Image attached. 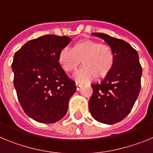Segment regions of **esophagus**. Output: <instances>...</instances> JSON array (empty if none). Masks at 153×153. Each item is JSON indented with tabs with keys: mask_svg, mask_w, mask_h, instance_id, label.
<instances>
[{
	"mask_svg": "<svg viewBox=\"0 0 153 153\" xmlns=\"http://www.w3.org/2000/svg\"><path fill=\"white\" fill-rule=\"evenodd\" d=\"M81 86H82L81 84H79V83H76V90H77V91H79V90H80Z\"/></svg>",
	"mask_w": 153,
	"mask_h": 153,
	"instance_id": "esophagus-1",
	"label": "esophagus"
}]
</instances>
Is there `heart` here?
I'll list each match as a JSON object with an SVG mask.
<instances>
[{
    "label": "heart",
    "mask_w": 153,
    "mask_h": 153,
    "mask_svg": "<svg viewBox=\"0 0 153 153\" xmlns=\"http://www.w3.org/2000/svg\"><path fill=\"white\" fill-rule=\"evenodd\" d=\"M85 67L74 74L77 83H89L99 77H106L111 72L114 55L106 44L90 39L81 40L74 48L66 47L59 53V62L67 71H74L82 63Z\"/></svg>",
    "instance_id": "obj_1"
}]
</instances>
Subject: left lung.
Masks as SVG:
<instances>
[{
    "mask_svg": "<svg viewBox=\"0 0 153 153\" xmlns=\"http://www.w3.org/2000/svg\"><path fill=\"white\" fill-rule=\"evenodd\" d=\"M92 34L109 46L114 63L101 83L92 85L89 109L97 121L111 125L122 121L130 113L140 93L143 70L137 51L127 42L106 33Z\"/></svg>",
    "mask_w": 153,
    "mask_h": 153,
    "instance_id": "8db88e82",
    "label": "left lung"
}]
</instances>
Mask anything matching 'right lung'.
<instances>
[{"label": "right lung", "instance_id": "obj_1", "mask_svg": "<svg viewBox=\"0 0 153 153\" xmlns=\"http://www.w3.org/2000/svg\"><path fill=\"white\" fill-rule=\"evenodd\" d=\"M71 39L44 35L27 42L12 63L17 98L28 117L41 123H54L64 117L75 82L59 63V53Z\"/></svg>", "mask_w": 153, "mask_h": 153}]
</instances>
